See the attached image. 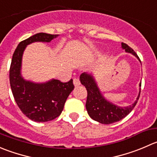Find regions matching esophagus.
<instances>
[{
    "instance_id": "esophagus-1",
    "label": "esophagus",
    "mask_w": 157,
    "mask_h": 157,
    "mask_svg": "<svg viewBox=\"0 0 157 157\" xmlns=\"http://www.w3.org/2000/svg\"><path fill=\"white\" fill-rule=\"evenodd\" d=\"M74 86H80V79H79V78H74Z\"/></svg>"
}]
</instances>
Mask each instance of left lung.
Here are the masks:
<instances>
[{
    "label": "left lung",
    "mask_w": 157,
    "mask_h": 157,
    "mask_svg": "<svg viewBox=\"0 0 157 157\" xmlns=\"http://www.w3.org/2000/svg\"><path fill=\"white\" fill-rule=\"evenodd\" d=\"M121 45L123 49L125 50L126 52L131 53L140 60L136 52L127 44L122 43ZM80 80L82 84L86 87L87 90L86 108L88 114L93 120L102 124H111L122 120L133 110L137 103V100H139L140 91L137 99L133 104L126 107H120L105 100L99 88L97 87L95 80L90 74L83 73L80 75ZM140 86H141V83Z\"/></svg>",
    "instance_id": "1"
}]
</instances>
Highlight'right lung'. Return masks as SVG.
Returning <instances> with one entry per match:
<instances>
[{
	"label": "right lung",
	"mask_w": 157,
	"mask_h": 157,
	"mask_svg": "<svg viewBox=\"0 0 157 157\" xmlns=\"http://www.w3.org/2000/svg\"><path fill=\"white\" fill-rule=\"evenodd\" d=\"M58 34L38 33L20 42L10 67V84L13 98L21 112L35 122H48L60 115L68 96L74 90L73 80H52L44 83L26 81L21 75V60L26 46L33 42H50Z\"/></svg>",
	"instance_id": "obj_1"
}]
</instances>
